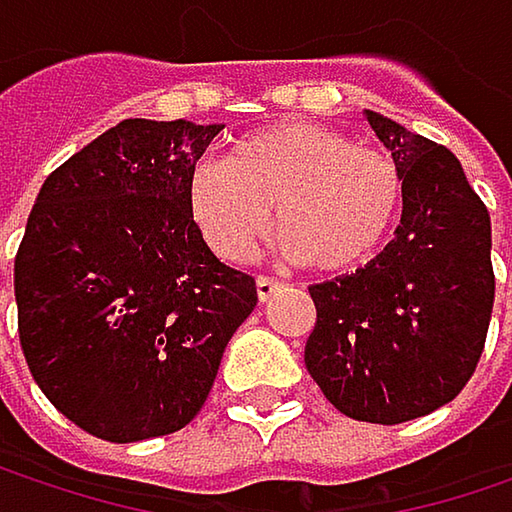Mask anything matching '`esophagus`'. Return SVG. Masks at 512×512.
<instances>
[{"label":"esophagus","mask_w":512,"mask_h":512,"mask_svg":"<svg viewBox=\"0 0 512 512\" xmlns=\"http://www.w3.org/2000/svg\"><path fill=\"white\" fill-rule=\"evenodd\" d=\"M255 287H257V299H260V302H266V299H269L281 284H278L275 278H269V275H257Z\"/></svg>","instance_id":"esophagus-1"}]
</instances>
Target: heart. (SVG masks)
Listing matches in <instances>:
<instances>
[{"instance_id":"obj_1","label":"heart","mask_w":512,"mask_h":512,"mask_svg":"<svg viewBox=\"0 0 512 512\" xmlns=\"http://www.w3.org/2000/svg\"><path fill=\"white\" fill-rule=\"evenodd\" d=\"M403 198L394 156L311 121L252 130L228 156L198 159L186 180L189 219L222 260L255 255L275 207L284 252L320 272L367 266L388 243Z\"/></svg>"}]
</instances>
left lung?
I'll list each match as a JSON object with an SVG mask.
<instances>
[{"instance_id": "left-lung-1", "label": "left lung", "mask_w": 512, "mask_h": 512, "mask_svg": "<svg viewBox=\"0 0 512 512\" xmlns=\"http://www.w3.org/2000/svg\"><path fill=\"white\" fill-rule=\"evenodd\" d=\"M406 180L394 240L350 275L311 284L305 367L347 418L403 424L471 379L492 317V225L448 148L364 112Z\"/></svg>"}]
</instances>
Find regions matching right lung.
<instances>
[{
	"instance_id": "right-lung-1",
	"label": "right lung",
	"mask_w": 512,
	"mask_h": 512,
	"mask_svg": "<svg viewBox=\"0 0 512 512\" xmlns=\"http://www.w3.org/2000/svg\"><path fill=\"white\" fill-rule=\"evenodd\" d=\"M225 124L127 118L44 180L14 260L26 364L52 406L106 442L186 427L255 311V278L210 252L189 168Z\"/></svg>"
}]
</instances>
